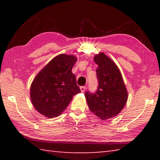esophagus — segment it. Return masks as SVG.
<instances>
[{"mask_svg": "<svg viewBox=\"0 0 160 160\" xmlns=\"http://www.w3.org/2000/svg\"><path fill=\"white\" fill-rule=\"evenodd\" d=\"M80 90H81V92H85V87L81 86L80 87Z\"/></svg>", "mask_w": 160, "mask_h": 160, "instance_id": "obj_1", "label": "esophagus"}]
</instances>
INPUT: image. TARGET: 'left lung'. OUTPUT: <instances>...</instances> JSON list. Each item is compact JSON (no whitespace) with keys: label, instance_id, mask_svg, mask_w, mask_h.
Here are the masks:
<instances>
[{"label":"left lung","instance_id":"8db88e82","mask_svg":"<svg viewBox=\"0 0 160 160\" xmlns=\"http://www.w3.org/2000/svg\"><path fill=\"white\" fill-rule=\"evenodd\" d=\"M94 61L98 65V88L95 93L88 91L85 96L91 112L106 120L121 112L128 99V92L120 70L112 59L100 53L94 56Z\"/></svg>","mask_w":160,"mask_h":160}]
</instances>
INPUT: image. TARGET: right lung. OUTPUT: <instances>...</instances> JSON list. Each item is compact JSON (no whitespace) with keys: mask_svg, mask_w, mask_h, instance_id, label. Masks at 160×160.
Masks as SVG:
<instances>
[{"mask_svg":"<svg viewBox=\"0 0 160 160\" xmlns=\"http://www.w3.org/2000/svg\"><path fill=\"white\" fill-rule=\"evenodd\" d=\"M76 61L74 56L60 54L36 75L31 85L30 98L38 112L49 118L57 117L73 96L80 92L72 72Z\"/></svg>","mask_w":160,"mask_h":160,"instance_id":"right-lung-1","label":"right lung"}]
</instances>
